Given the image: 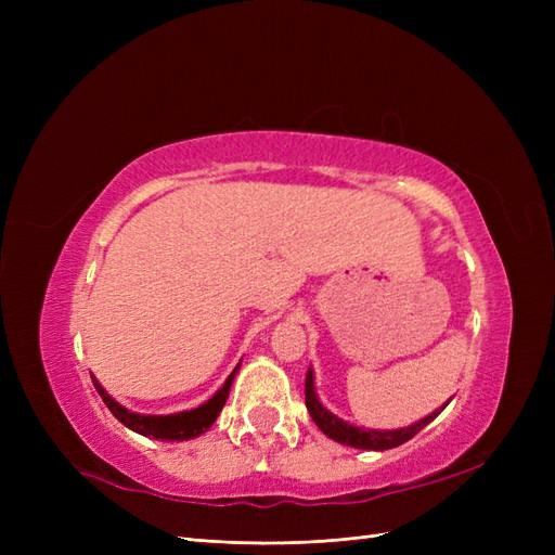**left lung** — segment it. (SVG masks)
I'll return each mask as SVG.
<instances>
[{
    "label": "left lung",
    "mask_w": 555,
    "mask_h": 555,
    "mask_svg": "<svg viewBox=\"0 0 555 555\" xmlns=\"http://www.w3.org/2000/svg\"><path fill=\"white\" fill-rule=\"evenodd\" d=\"M306 405H308L312 422L319 426V430L328 435L331 440L347 444V447H354V449L384 451V449H393V447H400V444H405L408 440H412L418 430L426 428L433 422V418L449 405V400L444 402L440 410H435L433 414L424 416L422 422H416L408 428H398V430H373V428H367L365 430V428H359V426H351V424L343 422V418L331 414L322 405V402H319L317 391H314V375H312V367H310L308 375H306Z\"/></svg>",
    "instance_id": "1"
}]
</instances>
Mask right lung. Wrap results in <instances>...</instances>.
<instances>
[{
    "label": "right lung",
    "mask_w": 555,
    "mask_h": 555,
    "mask_svg": "<svg viewBox=\"0 0 555 555\" xmlns=\"http://www.w3.org/2000/svg\"><path fill=\"white\" fill-rule=\"evenodd\" d=\"M241 363L233 367V373L227 377L224 386L220 391H217L208 402L204 405H198L196 410H188V412H178V414H137V412H129L127 408H122L120 402H115L106 391L104 386L99 384L94 377V389L102 396V400L106 402V408L111 410V414L117 418V422L125 424L127 428H131L133 433L145 435V438H153V440H169V442H182V440H192L198 438L201 433H206L212 424L215 418L220 416L224 402L229 398V389L233 384V377H236Z\"/></svg>",
    "instance_id": "obj_1"
}]
</instances>
